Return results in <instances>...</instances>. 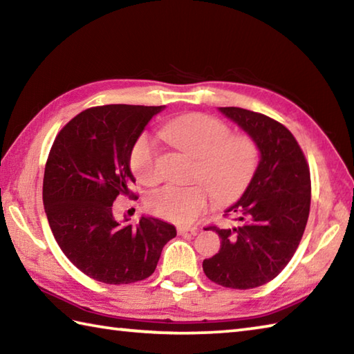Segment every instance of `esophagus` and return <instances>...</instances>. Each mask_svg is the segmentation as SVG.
Here are the masks:
<instances>
[{
    "instance_id": "34e87169",
    "label": "esophagus",
    "mask_w": 354,
    "mask_h": 354,
    "mask_svg": "<svg viewBox=\"0 0 354 354\" xmlns=\"http://www.w3.org/2000/svg\"><path fill=\"white\" fill-rule=\"evenodd\" d=\"M178 234L179 236H185V234H192V236H196L198 234V228H189V227H179L178 228Z\"/></svg>"
}]
</instances>
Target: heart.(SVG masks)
I'll list each match as a JSON object with an SVG mask.
<instances>
[{
    "label": "heart",
    "instance_id": "heart-1",
    "mask_svg": "<svg viewBox=\"0 0 354 354\" xmlns=\"http://www.w3.org/2000/svg\"><path fill=\"white\" fill-rule=\"evenodd\" d=\"M173 149L196 160L192 179L201 184L165 185L147 198L150 213L179 225H190L209 207V192L219 202L242 196L260 164V149L248 135H234L219 118L190 114L173 118L160 129ZM131 169L141 184L160 183L161 170L153 141L142 133L131 150Z\"/></svg>",
    "mask_w": 354,
    "mask_h": 354
}]
</instances>
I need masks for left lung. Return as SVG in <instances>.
I'll return each instance as SVG.
<instances>
[{
  "label": "left lung",
  "mask_w": 354,
  "mask_h": 354,
  "mask_svg": "<svg viewBox=\"0 0 354 354\" xmlns=\"http://www.w3.org/2000/svg\"><path fill=\"white\" fill-rule=\"evenodd\" d=\"M255 140L260 164L243 196L227 214L234 225L207 227L221 250L202 263L205 275L231 289H252L281 272L301 242L310 212V170L288 127L260 112L219 108Z\"/></svg>",
  "instance_id": "obj_1"
}]
</instances>
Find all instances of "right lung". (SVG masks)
I'll return each mask as SVG.
<instances>
[{
    "label": "right lung",
    "mask_w": 354,
    "mask_h": 354,
    "mask_svg": "<svg viewBox=\"0 0 354 354\" xmlns=\"http://www.w3.org/2000/svg\"><path fill=\"white\" fill-rule=\"evenodd\" d=\"M164 106L104 104L82 111L53 142L42 199L57 245L74 266L106 284H129L153 274L173 225L142 216L115 221L118 194L137 198L129 167L133 142ZM127 221V219H126Z\"/></svg>",
    "instance_id": "add662e5"
}]
</instances>
